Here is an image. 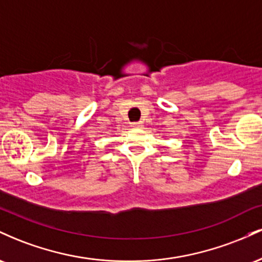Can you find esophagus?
<instances>
[{
	"label": "esophagus",
	"instance_id": "obj_1",
	"mask_svg": "<svg viewBox=\"0 0 262 262\" xmlns=\"http://www.w3.org/2000/svg\"><path fill=\"white\" fill-rule=\"evenodd\" d=\"M132 127H133V128H143V122L132 123Z\"/></svg>",
	"mask_w": 262,
	"mask_h": 262
}]
</instances>
